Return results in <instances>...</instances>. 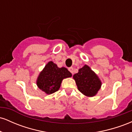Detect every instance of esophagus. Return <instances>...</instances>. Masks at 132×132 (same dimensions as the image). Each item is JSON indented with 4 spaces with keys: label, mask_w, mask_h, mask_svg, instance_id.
<instances>
[{
    "label": "esophagus",
    "mask_w": 132,
    "mask_h": 132,
    "mask_svg": "<svg viewBox=\"0 0 132 132\" xmlns=\"http://www.w3.org/2000/svg\"><path fill=\"white\" fill-rule=\"evenodd\" d=\"M68 70L70 71V72H71L72 74L73 73V68H72V67L69 68H68Z\"/></svg>",
    "instance_id": "1"
}]
</instances>
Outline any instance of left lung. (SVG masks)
I'll use <instances>...</instances> for the list:
<instances>
[{
  "instance_id": "obj_1",
  "label": "left lung",
  "mask_w": 132,
  "mask_h": 132,
  "mask_svg": "<svg viewBox=\"0 0 132 132\" xmlns=\"http://www.w3.org/2000/svg\"><path fill=\"white\" fill-rule=\"evenodd\" d=\"M78 90L87 97H93L101 89L102 82L96 74L87 65L79 69L73 76Z\"/></svg>"
}]
</instances>
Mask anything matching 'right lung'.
<instances>
[{"instance_id":"obj_1","label":"right lung","mask_w":132,"mask_h":132,"mask_svg":"<svg viewBox=\"0 0 132 132\" xmlns=\"http://www.w3.org/2000/svg\"><path fill=\"white\" fill-rule=\"evenodd\" d=\"M71 76L72 74L66 68H58L53 62L50 61L41 71L37 84L42 91L46 94H51L59 90L63 79Z\"/></svg>"}]
</instances>
